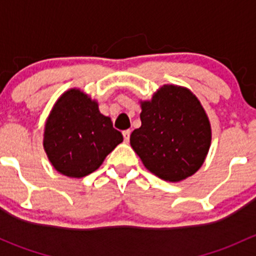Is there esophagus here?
Returning <instances> with one entry per match:
<instances>
[{
	"label": "esophagus",
	"mask_w": 256,
	"mask_h": 256,
	"mask_svg": "<svg viewBox=\"0 0 256 256\" xmlns=\"http://www.w3.org/2000/svg\"><path fill=\"white\" fill-rule=\"evenodd\" d=\"M122 135H124V140H125L126 142H128V140H130L131 131H130V130H125V131H122Z\"/></svg>",
	"instance_id": "1"
}]
</instances>
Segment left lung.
I'll list each match as a JSON object with an SVG mask.
<instances>
[{
  "label": "left lung",
  "mask_w": 256,
  "mask_h": 256,
  "mask_svg": "<svg viewBox=\"0 0 256 256\" xmlns=\"http://www.w3.org/2000/svg\"><path fill=\"white\" fill-rule=\"evenodd\" d=\"M141 126L130 144L150 172L180 182L194 174L204 162L212 140L210 124L193 92L164 85L150 102H141Z\"/></svg>",
  "instance_id": "obj_1"
}]
</instances>
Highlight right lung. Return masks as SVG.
I'll return each instance as SVG.
<instances>
[{"label": "right lung", "mask_w": 256, "mask_h": 256, "mask_svg": "<svg viewBox=\"0 0 256 256\" xmlns=\"http://www.w3.org/2000/svg\"><path fill=\"white\" fill-rule=\"evenodd\" d=\"M122 140V134L112 128V118L100 114L95 100L70 89L49 114L43 146L56 171L82 178L96 171Z\"/></svg>", "instance_id": "1"}]
</instances>
